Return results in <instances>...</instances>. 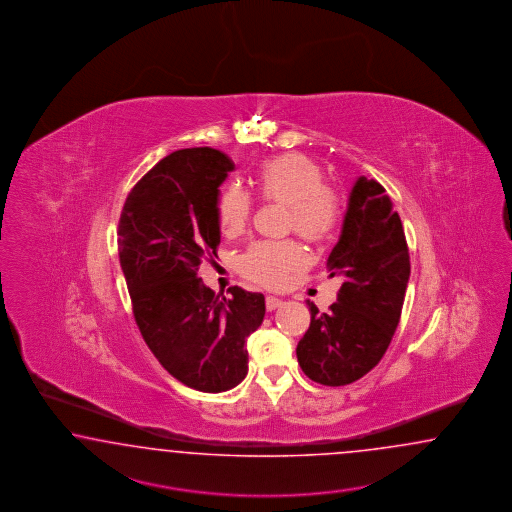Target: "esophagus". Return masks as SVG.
I'll list each match as a JSON object with an SVG mask.
<instances>
[{"mask_svg":"<svg viewBox=\"0 0 512 512\" xmlns=\"http://www.w3.org/2000/svg\"><path fill=\"white\" fill-rule=\"evenodd\" d=\"M283 304V300L281 298H276V296H266V309L268 311H276L279 305Z\"/></svg>","mask_w":512,"mask_h":512,"instance_id":"1","label":"esophagus"}]
</instances>
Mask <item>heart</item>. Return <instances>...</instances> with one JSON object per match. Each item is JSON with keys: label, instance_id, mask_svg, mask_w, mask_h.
Here are the masks:
<instances>
[{"label": "heart", "instance_id": "obj_1", "mask_svg": "<svg viewBox=\"0 0 512 512\" xmlns=\"http://www.w3.org/2000/svg\"><path fill=\"white\" fill-rule=\"evenodd\" d=\"M324 173L302 152H283L264 160L255 186L264 201L289 207V229L307 242H322L332 235L339 218V203L332 188L322 182ZM251 197L240 184H227L218 197V221L225 235H240L251 218ZM305 264L304 249L292 240H261L251 244L240 257L244 276L264 285L283 287Z\"/></svg>", "mask_w": 512, "mask_h": 512}]
</instances>
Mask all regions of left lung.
Wrapping results in <instances>:
<instances>
[{
	"instance_id": "left-lung-1",
	"label": "left lung",
	"mask_w": 512,
	"mask_h": 512,
	"mask_svg": "<svg viewBox=\"0 0 512 512\" xmlns=\"http://www.w3.org/2000/svg\"><path fill=\"white\" fill-rule=\"evenodd\" d=\"M326 264L330 277H341L343 285L328 313L307 302L311 324L296 356L313 382L346 386L386 354L410 279L402 221L380 182L367 177L354 182L339 242Z\"/></svg>"
}]
</instances>
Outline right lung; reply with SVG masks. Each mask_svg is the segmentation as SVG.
I'll return each instance as SVG.
<instances>
[{
    "mask_svg": "<svg viewBox=\"0 0 512 512\" xmlns=\"http://www.w3.org/2000/svg\"><path fill=\"white\" fill-rule=\"evenodd\" d=\"M233 160L210 147L171 152L132 188L121 212L119 261L145 343L184 386L220 393L248 374L246 339L264 296L216 294L197 277L220 244L218 197Z\"/></svg>",
    "mask_w": 512,
    "mask_h": 512,
    "instance_id": "obj_1",
    "label": "right lung"
}]
</instances>
